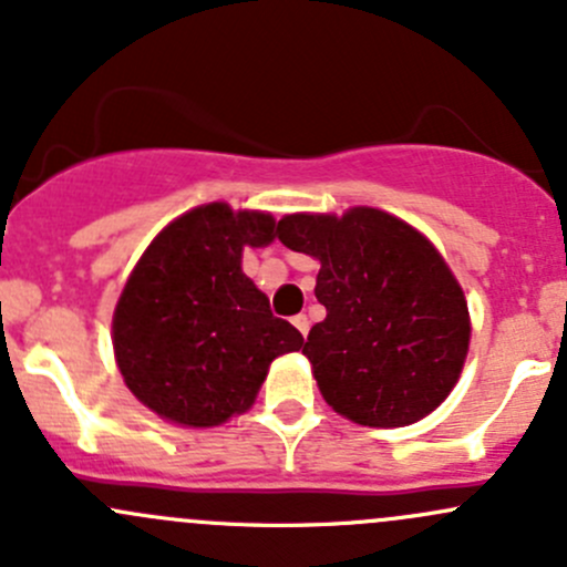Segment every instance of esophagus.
<instances>
[{"label": "esophagus", "instance_id": "obj_1", "mask_svg": "<svg viewBox=\"0 0 567 567\" xmlns=\"http://www.w3.org/2000/svg\"><path fill=\"white\" fill-rule=\"evenodd\" d=\"M293 326L301 331V334L307 337V331H310V318H307V316H296L293 318Z\"/></svg>", "mask_w": 567, "mask_h": 567}]
</instances>
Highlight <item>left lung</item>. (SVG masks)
<instances>
[{
    "label": "left lung",
    "mask_w": 567,
    "mask_h": 567,
    "mask_svg": "<svg viewBox=\"0 0 567 567\" xmlns=\"http://www.w3.org/2000/svg\"><path fill=\"white\" fill-rule=\"evenodd\" d=\"M277 238L320 260L326 318L301 353L326 403L370 427L431 414L458 381L472 331L461 285L433 244L375 208L285 216Z\"/></svg>",
    "instance_id": "1"
}]
</instances>
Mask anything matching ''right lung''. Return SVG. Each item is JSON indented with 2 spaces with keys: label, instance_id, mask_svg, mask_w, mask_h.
I'll return each mask as SVG.
<instances>
[{
  "label": "right lung",
  "instance_id": "right-lung-1",
  "mask_svg": "<svg viewBox=\"0 0 567 567\" xmlns=\"http://www.w3.org/2000/svg\"><path fill=\"white\" fill-rule=\"evenodd\" d=\"M274 225L210 203L164 227L136 262L114 310V359L164 420L210 427L241 414L268 364L305 346L241 271L244 247H266Z\"/></svg>",
  "mask_w": 567,
  "mask_h": 567
}]
</instances>
